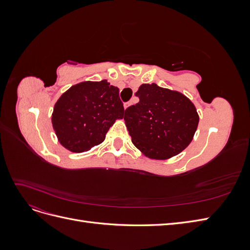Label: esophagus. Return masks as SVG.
<instances>
[{
	"label": "esophagus",
	"mask_w": 250,
	"mask_h": 250,
	"mask_svg": "<svg viewBox=\"0 0 250 250\" xmlns=\"http://www.w3.org/2000/svg\"><path fill=\"white\" fill-rule=\"evenodd\" d=\"M131 104H132L131 102H128V103H125V104H124V109H126V108H128V107H129Z\"/></svg>",
	"instance_id": "1"
}]
</instances>
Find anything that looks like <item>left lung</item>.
Returning a JSON list of instances; mask_svg holds the SVG:
<instances>
[{"label":"left lung","mask_w":250,"mask_h":250,"mask_svg":"<svg viewBox=\"0 0 250 250\" xmlns=\"http://www.w3.org/2000/svg\"><path fill=\"white\" fill-rule=\"evenodd\" d=\"M140 102L125 110V124L133 145L151 160L166 161L192 142L199 115L194 103L177 90L142 84Z\"/></svg>","instance_id":"1"}]
</instances>
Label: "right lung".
Returning <instances> with one entry per match:
<instances>
[{
  "label": "right lung",
  "mask_w": 250,
  "mask_h": 250,
  "mask_svg": "<svg viewBox=\"0 0 250 250\" xmlns=\"http://www.w3.org/2000/svg\"><path fill=\"white\" fill-rule=\"evenodd\" d=\"M119 88L107 80L83 81L64 92L54 105L52 125L58 142L71 152L99 145L124 107Z\"/></svg>",
  "instance_id": "right-lung-1"
}]
</instances>
